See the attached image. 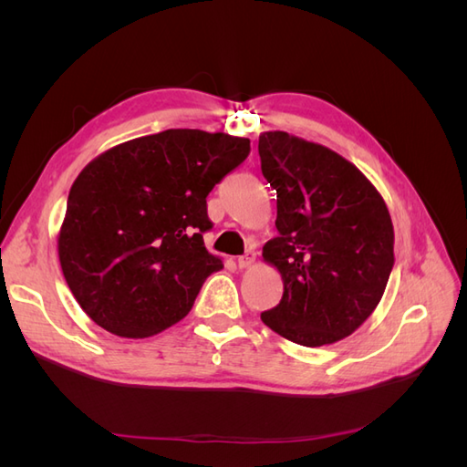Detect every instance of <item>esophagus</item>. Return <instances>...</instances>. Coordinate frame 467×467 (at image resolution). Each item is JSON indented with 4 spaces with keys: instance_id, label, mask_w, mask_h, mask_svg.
Here are the masks:
<instances>
[{
    "instance_id": "obj_1",
    "label": "esophagus",
    "mask_w": 467,
    "mask_h": 467,
    "mask_svg": "<svg viewBox=\"0 0 467 467\" xmlns=\"http://www.w3.org/2000/svg\"><path fill=\"white\" fill-rule=\"evenodd\" d=\"M255 259H257L255 253H253V251H247L245 255H242V257L237 259V266H239V268H249L253 263H255Z\"/></svg>"
}]
</instances>
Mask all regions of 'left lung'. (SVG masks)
I'll return each instance as SVG.
<instances>
[{"label": "left lung", "instance_id": "1", "mask_svg": "<svg viewBox=\"0 0 467 467\" xmlns=\"http://www.w3.org/2000/svg\"><path fill=\"white\" fill-rule=\"evenodd\" d=\"M259 155L276 191L278 232L263 259L285 285L261 319L296 345H333L384 296L393 266L389 210L357 165L321 144L271 130L259 136Z\"/></svg>", "mask_w": 467, "mask_h": 467}]
</instances>
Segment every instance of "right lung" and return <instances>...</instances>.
<instances>
[{
  "label": "right lung",
  "instance_id": "add662e5",
  "mask_svg": "<svg viewBox=\"0 0 467 467\" xmlns=\"http://www.w3.org/2000/svg\"><path fill=\"white\" fill-rule=\"evenodd\" d=\"M249 155V138L171 129L91 160L67 194L58 259L99 327L146 338L185 317L223 268L204 247L206 196Z\"/></svg>",
  "mask_w": 467,
  "mask_h": 467
}]
</instances>
